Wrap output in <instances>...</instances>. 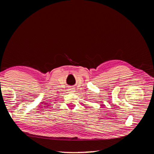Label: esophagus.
I'll use <instances>...</instances> for the list:
<instances>
[{
  "instance_id": "34e87169",
  "label": "esophagus",
  "mask_w": 154,
  "mask_h": 154,
  "mask_svg": "<svg viewBox=\"0 0 154 154\" xmlns=\"http://www.w3.org/2000/svg\"><path fill=\"white\" fill-rule=\"evenodd\" d=\"M69 89H70V91H71V92H73L74 91V88H69Z\"/></svg>"
}]
</instances>
